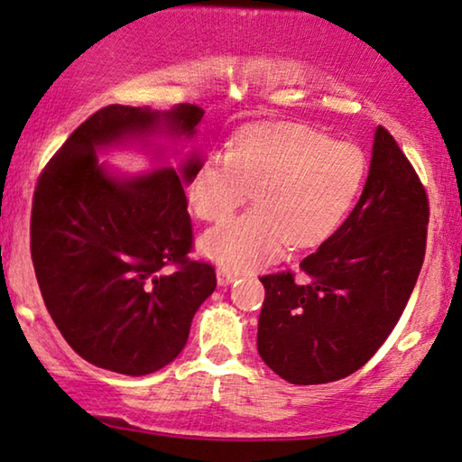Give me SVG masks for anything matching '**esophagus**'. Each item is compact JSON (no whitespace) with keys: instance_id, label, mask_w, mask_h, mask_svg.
<instances>
[{"instance_id":"esophagus-1","label":"esophagus","mask_w":462,"mask_h":462,"mask_svg":"<svg viewBox=\"0 0 462 462\" xmlns=\"http://www.w3.org/2000/svg\"><path fill=\"white\" fill-rule=\"evenodd\" d=\"M236 279H237V274L231 273V271H226V268H218V271H217V282L221 287L231 285V282L236 281Z\"/></svg>"}]
</instances>
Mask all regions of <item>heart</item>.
I'll return each instance as SVG.
<instances>
[{
    "mask_svg": "<svg viewBox=\"0 0 462 462\" xmlns=\"http://www.w3.org/2000/svg\"><path fill=\"white\" fill-rule=\"evenodd\" d=\"M367 173L364 151L303 124L245 127L229 152H212L189 183L191 210L221 223L254 189L255 208L202 237L207 258L226 271L274 260L285 241L310 247L349 215Z\"/></svg>",
    "mask_w": 462,
    "mask_h": 462,
    "instance_id": "obj_1",
    "label": "heart"
}]
</instances>
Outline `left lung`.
I'll use <instances>...</instances> for the list:
<instances>
[{"label":"left lung","mask_w":462,"mask_h":462,"mask_svg":"<svg viewBox=\"0 0 462 462\" xmlns=\"http://www.w3.org/2000/svg\"><path fill=\"white\" fill-rule=\"evenodd\" d=\"M430 204L415 169L378 125L351 215L293 273L262 276L258 353L291 384L346 378L399 322L420 276Z\"/></svg>","instance_id":"obj_1"}]
</instances>
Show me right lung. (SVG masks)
I'll use <instances>...</instances> for the list:
<instances>
[{"label":"right lung","instance_id":"1","mask_svg":"<svg viewBox=\"0 0 462 462\" xmlns=\"http://www.w3.org/2000/svg\"><path fill=\"white\" fill-rule=\"evenodd\" d=\"M204 111L109 105L76 127L41 173L31 254L42 301L72 349L125 375L161 370L188 343L191 318L217 287L215 268L188 258L191 221L183 186L200 167L116 175L97 152L151 136H196ZM154 157H159L154 152Z\"/></svg>","mask_w":462,"mask_h":462}]
</instances>
